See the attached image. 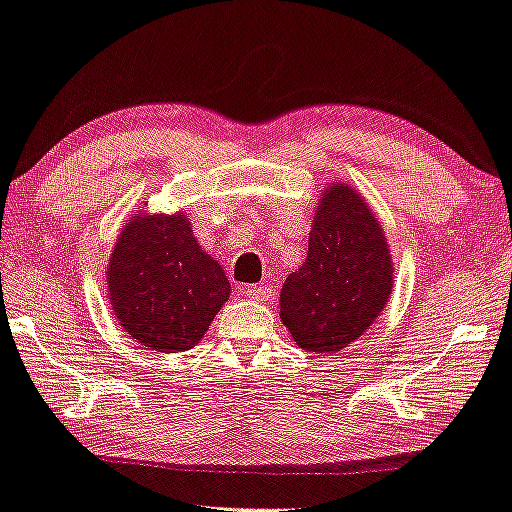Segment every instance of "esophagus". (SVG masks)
Returning a JSON list of instances; mask_svg holds the SVG:
<instances>
[{
  "label": "esophagus",
  "mask_w": 512,
  "mask_h": 512,
  "mask_svg": "<svg viewBox=\"0 0 512 512\" xmlns=\"http://www.w3.org/2000/svg\"><path fill=\"white\" fill-rule=\"evenodd\" d=\"M247 297H251V300H261L265 302L267 297H270V288L267 286H245V290H242Z\"/></svg>",
  "instance_id": "1"
}]
</instances>
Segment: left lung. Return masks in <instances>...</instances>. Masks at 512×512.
Returning a JSON list of instances; mask_svg holds the SVG:
<instances>
[{
	"instance_id": "obj_1",
	"label": "left lung",
	"mask_w": 512,
	"mask_h": 512,
	"mask_svg": "<svg viewBox=\"0 0 512 512\" xmlns=\"http://www.w3.org/2000/svg\"><path fill=\"white\" fill-rule=\"evenodd\" d=\"M387 238L364 199L332 185L313 219L309 256L281 288V320L306 352L332 355L373 325L389 300Z\"/></svg>"
}]
</instances>
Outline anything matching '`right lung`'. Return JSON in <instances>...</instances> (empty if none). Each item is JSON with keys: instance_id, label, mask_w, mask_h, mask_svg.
<instances>
[{"instance_id": "add662e5", "label": "right lung", "mask_w": 512, "mask_h": 512, "mask_svg": "<svg viewBox=\"0 0 512 512\" xmlns=\"http://www.w3.org/2000/svg\"><path fill=\"white\" fill-rule=\"evenodd\" d=\"M107 283L121 327L157 352L199 343L231 293L183 212L130 219L109 258Z\"/></svg>"}]
</instances>
